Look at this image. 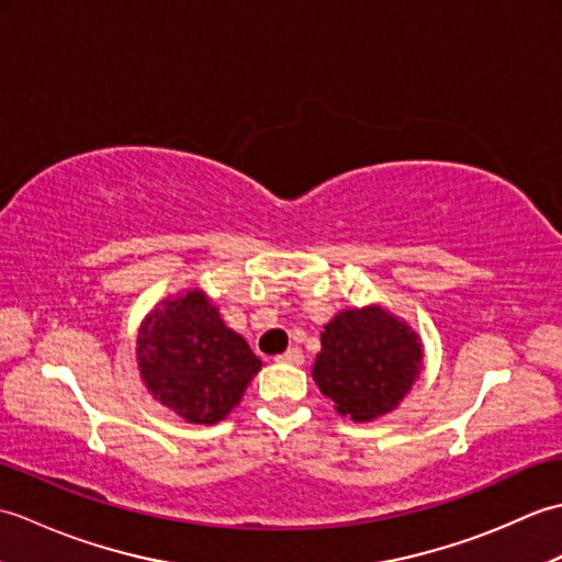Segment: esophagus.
<instances>
[{
	"label": "esophagus",
	"mask_w": 562,
	"mask_h": 562,
	"mask_svg": "<svg viewBox=\"0 0 562 562\" xmlns=\"http://www.w3.org/2000/svg\"><path fill=\"white\" fill-rule=\"evenodd\" d=\"M278 362H288V364H304V352L300 348H290L288 352H282L278 357Z\"/></svg>",
	"instance_id": "esophagus-1"
}]
</instances>
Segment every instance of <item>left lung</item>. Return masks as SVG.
Wrapping results in <instances>:
<instances>
[{"mask_svg":"<svg viewBox=\"0 0 562 562\" xmlns=\"http://www.w3.org/2000/svg\"><path fill=\"white\" fill-rule=\"evenodd\" d=\"M420 367V336L386 308L364 306L326 324L312 374L340 415L369 423L396 408Z\"/></svg>","mask_w":562,"mask_h":562,"instance_id":"1","label":"left lung"}]
</instances>
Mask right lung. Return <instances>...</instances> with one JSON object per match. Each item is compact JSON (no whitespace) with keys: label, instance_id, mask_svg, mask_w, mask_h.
<instances>
[{"label":"right lung","instance_id":"right-lung-1","mask_svg":"<svg viewBox=\"0 0 562 562\" xmlns=\"http://www.w3.org/2000/svg\"><path fill=\"white\" fill-rule=\"evenodd\" d=\"M137 364L151 396L195 425L224 420L262 367L202 290L157 304L139 328Z\"/></svg>","mask_w":562,"mask_h":562}]
</instances>
